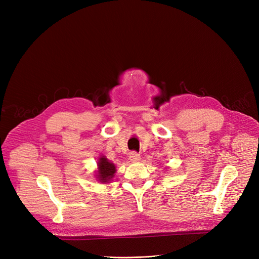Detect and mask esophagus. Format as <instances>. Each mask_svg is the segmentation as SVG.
Segmentation results:
<instances>
[{
	"label": "esophagus",
	"mask_w": 259,
	"mask_h": 259,
	"mask_svg": "<svg viewBox=\"0 0 259 259\" xmlns=\"http://www.w3.org/2000/svg\"><path fill=\"white\" fill-rule=\"evenodd\" d=\"M129 159H130V161H133V162H138L140 160V155H139L138 152L133 151V152L130 153Z\"/></svg>",
	"instance_id": "obj_1"
}]
</instances>
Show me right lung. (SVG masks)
Instances as JSON below:
<instances>
[{"mask_svg": "<svg viewBox=\"0 0 259 259\" xmlns=\"http://www.w3.org/2000/svg\"><path fill=\"white\" fill-rule=\"evenodd\" d=\"M115 174V166L110 162L108 159L101 156L98 160V172H97V178L102 184H108L110 180L114 177Z\"/></svg>", "mask_w": 259, "mask_h": 259, "instance_id": "add662e5", "label": "right lung"}]
</instances>
